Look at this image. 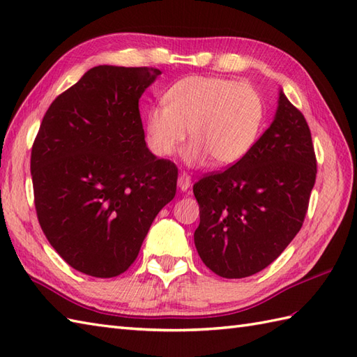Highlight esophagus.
Wrapping results in <instances>:
<instances>
[{"mask_svg": "<svg viewBox=\"0 0 357 357\" xmlns=\"http://www.w3.org/2000/svg\"><path fill=\"white\" fill-rule=\"evenodd\" d=\"M190 185H192V178H190V174H187V173H181V174H179V178H178V187H179L181 190H183V192H185L187 188H190Z\"/></svg>", "mask_w": 357, "mask_h": 357, "instance_id": "34e87169", "label": "esophagus"}]
</instances>
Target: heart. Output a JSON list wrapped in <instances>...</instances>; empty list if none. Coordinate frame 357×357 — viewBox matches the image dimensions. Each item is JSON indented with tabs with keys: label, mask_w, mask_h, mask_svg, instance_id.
<instances>
[{
	"label": "heart",
	"mask_w": 357,
	"mask_h": 357,
	"mask_svg": "<svg viewBox=\"0 0 357 357\" xmlns=\"http://www.w3.org/2000/svg\"><path fill=\"white\" fill-rule=\"evenodd\" d=\"M164 104L150 107L144 130L150 150L170 156L190 136L184 151L188 164L210 158L219 167L233 165L253 149L264 126L265 104L245 82L192 75L165 90Z\"/></svg>",
	"instance_id": "obj_1"
}]
</instances>
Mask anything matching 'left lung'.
I'll return each mask as SVG.
<instances>
[{
    "label": "left lung",
    "mask_w": 357,
    "mask_h": 357,
    "mask_svg": "<svg viewBox=\"0 0 357 357\" xmlns=\"http://www.w3.org/2000/svg\"><path fill=\"white\" fill-rule=\"evenodd\" d=\"M316 173L310 127L280 92L275 121L250 153L193 185L202 262L227 279L268 267L304 224Z\"/></svg>",
    "instance_id": "left-lung-1"
}]
</instances>
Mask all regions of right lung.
<instances>
[{
  "label": "right lung",
  "instance_id": "add662e5",
  "mask_svg": "<svg viewBox=\"0 0 357 357\" xmlns=\"http://www.w3.org/2000/svg\"><path fill=\"white\" fill-rule=\"evenodd\" d=\"M161 70L98 66L45 112L30 156L38 222L81 273L113 278L135 262L176 195L178 167L146 146L139 98Z\"/></svg>",
  "mask_w": 357,
  "mask_h": 357
}]
</instances>
